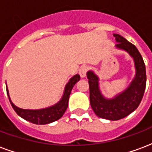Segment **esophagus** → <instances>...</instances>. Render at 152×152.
Listing matches in <instances>:
<instances>
[{
	"instance_id": "34e87169",
	"label": "esophagus",
	"mask_w": 152,
	"mask_h": 152,
	"mask_svg": "<svg viewBox=\"0 0 152 152\" xmlns=\"http://www.w3.org/2000/svg\"><path fill=\"white\" fill-rule=\"evenodd\" d=\"M88 71V66H82L79 70V74L81 78H84L86 77V72Z\"/></svg>"
}]
</instances>
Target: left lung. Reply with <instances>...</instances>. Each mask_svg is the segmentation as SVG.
Wrapping results in <instances>:
<instances>
[{
	"label": "left lung",
	"instance_id": "1",
	"mask_svg": "<svg viewBox=\"0 0 152 152\" xmlns=\"http://www.w3.org/2000/svg\"><path fill=\"white\" fill-rule=\"evenodd\" d=\"M113 36L117 43L115 48L125 51L134 60L135 75L132 81L123 91L112 98H107L100 89L99 76L93 70L88 71L86 76L89 79L90 105L94 113L102 119L118 121L135 111L140 104L146 88L147 76L145 63L136 46L121 35Z\"/></svg>",
	"mask_w": 152,
	"mask_h": 152
}]
</instances>
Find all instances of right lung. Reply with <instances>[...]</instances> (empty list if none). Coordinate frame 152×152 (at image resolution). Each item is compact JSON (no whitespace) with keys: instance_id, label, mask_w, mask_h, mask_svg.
<instances>
[{"instance_id":"add662e5","label":"right lung","mask_w":152,"mask_h":152,"mask_svg":"<svg viewBox=\"0 0 152 152\" xmlns=\"http://www.w3.org/2000/svg\"><path fill=\"white\" fill-rule=\"evenodd\" d=\"M80 79L79 74L74 75L72 77H71L68 82L66 83L64 87L63 94L62 98L60 99L58 102H57L55 104L47 107L45 108L40 109H23L18 107L15 105L11 101V99L10 97L8 87L6 85V91L8 95L9 100L10 102L12 107L14 108L15 112L26 121L31 122L32 124H50L53 121L59 120L63 116L64 112L67 108L68 105V100H69L70 94L72 92V89L76 85V82H78Z\"/></svg>"}]
</instances>
